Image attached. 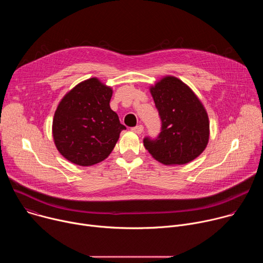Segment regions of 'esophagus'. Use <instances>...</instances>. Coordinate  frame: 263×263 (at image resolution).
<instances>
[{
    "label": "esophagus",
    "mask_w": 263,
    "mask_h": 263,
    "mask_svg": "<svg viewBox=\"0 0 263 263\" xmlns=\"http://www.w3.org/2000/svg\"><path fill=\"white\" fill-rule=\"evenodd\" d=\"M132 131H133L134 133H136V134H141L142 131H143V126H142V125H138V126H136V127H133V128H132Z\"/></svg>",
    "instance_id": "1"
}]
</instances>
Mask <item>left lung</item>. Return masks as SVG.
Listing matches in <instances>:
<instances>
[{
  "label": "left lung",
  "mask_w": 263,
  "mask_h": 263,
  "mask_svg": "<svg viewBox=\"0 0 263 263\" xmlns=\"http://www.w3.org/2000/svg\"><path fill=\"white\" fill-rule=\"evenodd\" d=\"M161 120L157 138L145 137L143 145L157 161L185 164L200 156L209 140L206 109L180 79L166 76L149 88Z\"/></svg>",
  "instance_id": "1"
}]
</instances>
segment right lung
<instances>
[{
    "label": "right lung",
    "instance_id": "1",
    "mask_svg": "<svg viewBox=\"0 0 263 263\" xmlns=\"http://www.w3.org/2000/svg\"><path fill=\"white\" fill-rule=\"evenodd\" d=\"M112 88L98 78L87 79L60 101L53 120V138L68 161L88 166L106 159L126 129L110 108Z\"/></svg>",
    "mask_w": 263,
    "mask_h": 263
}]
</instances>
